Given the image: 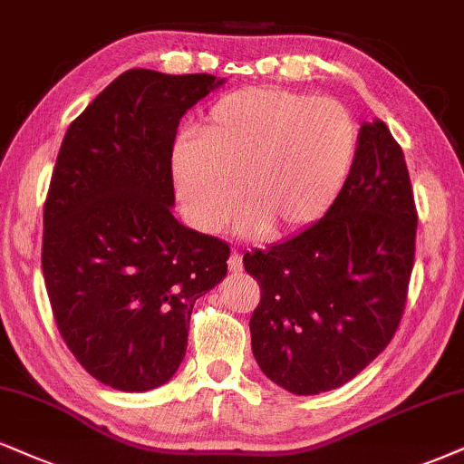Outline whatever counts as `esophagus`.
<instances>
[{
  "instance_id": "34e87169",
  "label": "esophagus",
  "mask_w": 464,
  "mask_h": 464,
  "mask_svg": "<svg viewBox=\"0 0 464 464\" xmlns=\"http://www.w3.org/2000/svg\"><path fill=\"white\" fill-rule=\"evenodd\" d=\"M242 267H244L242 255H239V252H231V256H228V272L237 274V272H242Z\"/></svg>"
}]
</instances>
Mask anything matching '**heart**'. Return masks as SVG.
<instances>
[{
	"label": "heart",
	"instance_id": "1",
	"mask_svg": "<svg viewBox=\"0 0 464 464\" xmlns=\"http://www.w3.org/2000/svg\"><path fill=\"white\" fill-rule=\"evenodd\" d=\"M357 143V121L334 98L283 87L237 90L212 104L197 134L175 143V192L203 233L225 228L242 197L246 231L291 236L330 209Z\"/></svg>",
	"mask_w": 464,
	"mask_h": 464
}]
</instances>
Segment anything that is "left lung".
Instances as JSON below:
<instances>
[{"label":"left lung","instance_id":"8db88e82","mask_svg":"<svg viewBox=\"0 0 464 464\" xmlns=\"http://www.w3.org/2000/svg\"><path fill=\"white\" fill-rule=\"evenodd\" d=\"M415 228L401 145L383 121H366L353 169L324 218L244 255L261 286L250 338L263 374L297 396L336 390L360 374L401 324Z\"/></svg>","mask_w":464,"mask_h":464}]
</instances>
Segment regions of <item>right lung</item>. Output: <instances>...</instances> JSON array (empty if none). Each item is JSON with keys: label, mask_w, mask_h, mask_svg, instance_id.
Segmentation results:
<instances>
[{"label": "right lung", "mask_w": 464, "mask_h": 464, "mask_svg": "<svg viewBox=\"0 0 464 464\" xmlns=\"http://www.w3.org/2000/svg\"><path fill=\"white\" fill-rule=\"evenodd\" d=\"M214 74L128 70L62 140L44 203L43 274L81 366L121 392L167 383L184 362L192 306L227 276L228 246L175 218L179 120Z\"/></svg>", "instance_id": "obj_1"}]
</instances>
